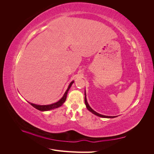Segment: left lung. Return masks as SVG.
<instances>
[{
	"label": "left lung",
	"mask_w": 154,
	"mask_h": 154,
	"mask_svg": "<svg viewBox=\"0 0 154 154\" xmlns=\"http://www.w3.org/2000/svg\"><path fill=\"white\" fill-rule=\"evenodd\" d=\"M85 105H86V106H87V109H88V110H89V111H91L92 113H93V114L96 115V116H100V117H102V118H115V116H103V115L100 114H98L97 112H95L94 110H92V109L91 108V106H89V105L88 104L87 101L85 92Z\"/></svg>",
	"instance_id": "1"
}]
</instances>
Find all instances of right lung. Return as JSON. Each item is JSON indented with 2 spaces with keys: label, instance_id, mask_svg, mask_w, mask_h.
Segmentation results:
<instances>
[{
  "label": "right lung",
  "instance_id": "add662e5",
  "mask_svg": "<svg viewBox=\"0 0 154 154\" xmlns=\"http://www.w3.org/2000/svg\"><path fill=\"white\" fill-rule=\"evenodd\" d=\"M74 82H72L71 83H70L66 91V92H65V94L63 95V96L62 97L61 99H60L58 101H57V103H53V104H51V105H35V104H33V103H29L32 106L35 107V109H36L37 110H39L40 111H47V110H53V109H57L58 108V107H60L61 106L63 103H64L65 101H66V98H67V92L69 90L70 87H71L72 84Z\"/></svg>",
  "mask_w": 154,
  "mask_h": 154
}]
</instances>
